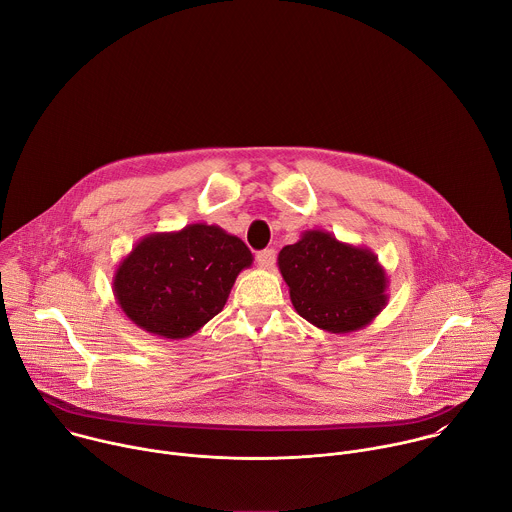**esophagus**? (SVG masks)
I'll list each match as a JSON object with an SVG mask.
<instances>
[{
	"label": "esophagus",
	"instance_id": "1",
	"mask_svg": "<svg viewBox=\"0 0 512 512\" xmlns=\"http://www.w3.org/2000/svg\"><path fill=\"white\" fill-rule=\"evenodd\" d=\"M257 263L261 269H273L275 265V251L273 249H265L257 253Z\"/></svg>",
	"mask_w": 512,
	"mask_h": 512
}]
</instances>
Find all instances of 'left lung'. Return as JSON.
Listing matches in <instances>:
<instances>
[{"label": "left lung", "instance_id": "1", "mask_svg": "<svg viewBox=\"0 0 512 512\" xmlns=\"http://www.w3.org/2000/svg\"><path fill=\"white\" fill-rule=\"evenodd\" d=\"M296 312L320 330L346 334L371 324L387 306L389 275L379 257L332 233L310 229L277 255Z\"/></svg>", "mask_w": 512, "mask_h": 512}]
</instances>
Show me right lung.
<instances>
[{
    "label": "right lung",
    "instance_id": "1",
    "mask_svg": "<svg viewBox=\"0 0 512 512\" xmlns=\"http://www.w3.org/2000/svg\"><path fill=\"white\" fill-rule=\"evenodd\" d=\"M251 265L239 237L194 223L139 239L115 269L113 294L137 328L182 340L225 308L237 275Z\"/></svg>",
    "mask_w": 512,
    "mask_h": 512
}]
</instances>
